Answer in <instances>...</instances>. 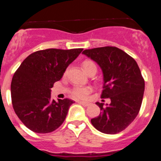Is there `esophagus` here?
<instances>
[{"instance_id":"34e87169","label":"esophagus","mask_w":161,"mask_h":161,"mask_svg":"<svg viewBox=\"0 0 161 161\" xmlns=\"http://www.w3.org/2000/svg\"><path fill=\"white\" fill-rule=\"evenodd\" d=\"M79 104L82 105L83 106H89L90 105V103L89 102H79Z\"/></svg>"}]
</instances>
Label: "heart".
I'll return each mask as SVG.
<instances>
[{
    "instance_id": "b5f03b06",
    "label": "heart",
    "mask_w": 161,
    "mask_h": 161,
    "mask_svg": "<svg viewBox=\"0 0 161 161\" xmlns=\"http://www.w3.org/2000/svg\"><path fill=\"white\" fill-rule=\"evenodd\" d=\"M85 71L88 74L90 73L91 72L95 71L97 72V65L95 64L94 62L92 60H85L82 64ZM92 89L89 87H81V86H76L74 87L71 91V94L76 99H85L89 96V93H91Z\"/></svg>"
}]
</instances>
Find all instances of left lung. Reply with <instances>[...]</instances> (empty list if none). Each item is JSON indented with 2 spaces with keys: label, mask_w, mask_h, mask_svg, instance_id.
Wrapping results in <instances>:
<instances>
[{
  "label": "left lung",
  "mask_w": 161,
  "mask_h": 161,
  "mask_svg": "<svg viewBox=\"0 0 161 161\" xmlns=\"http://www.w3.org/2000/svg\"><path fill=\"white\" fill-rule=\"evenodd\" d=\"M83 54L102 68L104 84L101 97L111 102L106 107L97 102L102 112L91 119V123L102 133H119L133 122L141 107L144 80L140 69L131 56L115 47L85 50Z\"/></svg>",
  "instance_id": "1"
}]
</instances>
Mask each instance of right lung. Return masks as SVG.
Segmentation results:
<instances>
[{
  "label": "right lung",
  "mask_w": 161,
  "mask_h": 161,
  "mask_svg": "<svg viewBox=\"0 0 161 161\" xmlns=\"http://www.w3.org/2000/svg\"><path fill=\"white\" fill-rule=\"evenodd\" d=\"M82 51V48L38 51L25 58L14 72L11 82L13 107L31 130L49 133L64 123L74 102L68 98L55 102L51 97V89Z\"/></svg>",
  "instance_id": "obj_1"
}]
</instances>
